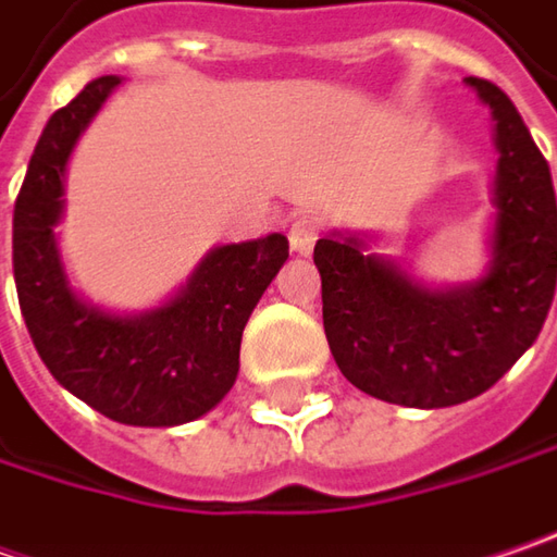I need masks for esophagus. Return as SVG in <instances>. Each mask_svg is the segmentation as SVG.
Listing matches in <instances>:
<instances>
[{"mask_svg": "<svg viewBox=\"0 0 557 557\" xmlns=\"http://www.w3.org/2000/svg\"><path fill=\"white\" fill-rule=\"evenodd\" d=\"M318 236H321V221L311 218V214H299V218L289 224V246H293V252L308 255L314 249Z\"/></svg>", "mask_w": 557, "mask_h": 557, "instance_id": "1", "label": "esophagus"}]
</instances>
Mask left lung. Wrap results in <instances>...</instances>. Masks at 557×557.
<instances>
[{
  "mask_svg": "<svg viewBox=\"0 0 557 557\" xmlns=\"http://www.w3.org/2000/svg\"><path fill=\"white\" fill-rule=\"evenodd\" d=\"M496 114L493 268L458 289H426L358 239L324 236V333L343 376L374 399L408 408L461 405L511 371L545 324L557 283V202L548 161L515 102L465 77Z\"/></svg>",
  "mask_w": 557,
  "mask_h": 557,
  "instance_id": "1",
  "label": "left lung"
}]
</instances>
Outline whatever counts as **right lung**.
<instances>
[{
  "label": "right lung",
  "instance_id": "add662e5",
  "mask_svg": "<svg viewBox=\"0 0 557 557\" xmlns=\"http://www.w3.org/2000/svg\"><path fill=\"white\" fill-rule=\"evenodd\" d=\"M117 77H99L59 109L39 136L14 202L17 302L42 364L67 393L111 421L174 426L202 418L231 393L243 326L289 258L283 233L221 246L181 296L139 318L84 305L61 271L55 233L64 164Z\"/></svg>",
  "mask_w": 557,
  "mask_h": 557
}]
</instances>
